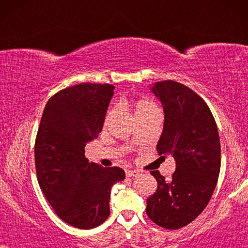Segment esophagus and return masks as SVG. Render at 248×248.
I'll return each instance as SVG.
<instances>
[{
  "mask_svg": "<svg viewBox=\"0 0 248 248\" xmlns=\"http://www.w3.org/2000/svg\"><path fill=\"white\" fill-rule=\"evenodd\" d=\"M139 174L138 170H126V177H137Z\"/></svg>",
  "mask_w": 248,
  "mask_h": 248,
  "instance_id": "1",
  "label": "esophagus"
}]
</instances>
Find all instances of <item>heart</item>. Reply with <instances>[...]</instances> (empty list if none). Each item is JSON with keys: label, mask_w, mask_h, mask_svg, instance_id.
<instances>
[{"label": "heart", "mask_w": 248, "mask_h": 248, "mask_svg": "<svg viewBox=\"0 0 248 248\" xmlns=\"http://www.w3.org/2000/svg\"><path fill=\"white\" fill-rule=\"evenodd\" d=\"M126 105H127L126 99H121L118 106L124 107L126 106ZM132 108H133L134 116L137 120H139V118L141 117L150 116V115L160 114V110H159V107L157 106V104H155L154 100L149 99V98H139V99L134 100V103L132 104ZM115 113H116V109H115V108H110V109L107 111L106 118H105L106 124L110 121V118L114 116Z\"/></svg>", "instance_id": "1"}]
</instances>
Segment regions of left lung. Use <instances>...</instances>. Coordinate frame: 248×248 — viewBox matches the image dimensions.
Masks as SVG:
<instances>
[{"label":"left lung","instance_id":"1","mask_svg":"<svg viewBox=\"0 0 248 248\" xmlns=\"http://www.w3.org/2000/svg\"><path fill=\"white\" fill-rule=\"evenodd\" d=\"M151 90L165 111L157 151L175 158L176 170L169 181L150 171L158 187L145 211L158 226L175 230L200 216L215 191L221 164L218 127L205 101L188 87L167 80Z\"/></svg>","mask_w":248,"mask_h":248}]
</instances>
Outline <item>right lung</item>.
<instances>
[{
  "instance_id": "obj_1",
  "label": "right lung",
  "mask_w": 248,
  "mask_h": 248,
  "mask_svg": "<svg viewBox=\"0 0 248 248\" xmlns=\"http://www.w3.org/2000/svg\"><path fill=\"white\" fill-rule=\"evenodd\" d=\"M111 84L80 83L47 101L35 141L36 174L47 201L64 222L79 229L109 216L110 188L123 181L122 168L89 162L84 147L103 128Z\"/></svg>"
}]
</instances>
